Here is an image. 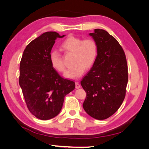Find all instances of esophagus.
Here are the masks:
<instances>
[{
  "mask_svg": "<svg viewBox=\"0 0 149 149\" xmlns=\"http://www.w3.org/2000/svg\"><path fill=\"white\" fill-rule=\"evenodd\" d=\"M80 87H81L80 84L78 82H75V88H76V89H79Z\"/></svg>",
  "mask_w": 149,
  "mask_h": 149,
  "instance_id": "1",
  "label": "esophagus"
}]
</instances>
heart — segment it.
I'll return each mask as SVG.
<instances>
[{"mask_svg":"<svg viewBox=\"0 0 149 149\" xmlns=\"http://www.w3.org/2000/svg\"><path fill=\"white\" fill-rule=\"evenodd\" d=\"M61 49L66 54H73L72 66L64 75L68 79H77L82 76L85 69L88 70L92 67L98 53L97 45L94 40H83L74 36H70L63 41ZM50 61L56 71H65L64 62L58 52L53 51L50 53Z\"/></svg>","mask_w":149,"mask_h":149,"instance_id":"1","label":"heart"}]
</instances>
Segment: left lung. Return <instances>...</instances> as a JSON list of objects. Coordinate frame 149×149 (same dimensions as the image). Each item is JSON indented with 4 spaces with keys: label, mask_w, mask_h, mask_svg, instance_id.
<instances>
[{
    "label": "left lung",
    "mask_w": 149,
    "mask_h": 149,
    "mask_svg": "<svg viewBox=\"0 0 149 149\" xmlns=\"http://www.w3.org/2000/svg\"><path fill=\"white\" fill-rule=\"evenodd\" d=\"M95 41L98 53L90 72L81 82L86 93L83 108L97 120L113 115L122 105L128 81L124 51L115 38L101 29L89 34Z\"/></svg>",
    "instance_id": "left-lung-1"
}]
</instances>
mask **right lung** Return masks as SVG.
Returning <instances> with one entry per match:
<instances>
[{
	"label": "right lung",
	"instance_id": "1",
	"mask_svg": "<svg viewBox=\"0 0 149 149\" xmlns=\"http://www.w3.org/2000/svg\"><path fill=\"white\" fill-rule=\"evenodd\" d=\"M56 32H46L34 39L24 50L20 64L19 84L29 111L47 120L61 111L65 97L74 90V81L62 78L50 61L57 38Z\"/></svg>",
	"mask_w": 149,
	"mask_h": 149
}]
</instances>
